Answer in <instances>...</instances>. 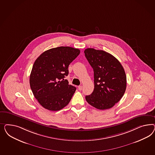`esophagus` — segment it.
Segmentation results:
<instances>
[{"label": "esophagus", "mask_w": 155, "mask_h": 155, "mask_svg": "<svg viewBox=\"0 0 155 155\" xmlns=\"http://www.w3.org/2000/svg\"><path fill=\"white\" fill-rule=\"evenodd\" d=\"M78 90L81 91V90H82V86L81 85V86H79L78 87Z\"/></svg>", "instance_id": "34e87169"}]
</instances>
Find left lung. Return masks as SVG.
<instances>
[{"label":"left lung","instance_id":"1","mask_svg":"<svg viewBox=\"0 0 155 155\" xmlns=\"http://www.w3.org/2000/svg\"><path fill=\"white\" fill-rule=\"evenodd\" d=\"M84 55L94 71V89L85 98L95 108L106 110L117 103L125 93L127 78L120 62L102 50L86 49Z\"/></svg>","mask_w":155,"mask_h":155}]
</instances>
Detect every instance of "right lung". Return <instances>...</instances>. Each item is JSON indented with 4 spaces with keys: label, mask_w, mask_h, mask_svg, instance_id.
<instances>
[{
    "label": "right lung",
    "mask_w": 155,
    "mask_h": 155,
    "mask_svg": "<svg viewBox=\"0 0 155 155\" xmlns=\"http://www.w3.org/2000/svg\"><path fill=\"white\" fill-rule=\"evenodd\" d=\"M80 53V49L72 47H57L43 52L35 61L29 84L44 108L58 111L71 101L76 88L64 78L69 74V64Z\"/></svg>",
    "instance_id": "right-lung-1"
}]
</instances>
